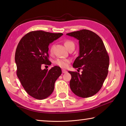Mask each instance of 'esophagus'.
<instances>
[{"label":"esophagus","instance_id":"obj_1","mask_svg":"<svg viewBox=\"0 0 126 126\" xmlns=\"http://www.w3.org/2000/svg\"><path fill=\"white\" fill-rule=\"evenodd\" d=\"M67 70H65V69H62V73H67Z\"/></svg>","mask_w":126,"mask_h":126}]
</instances>
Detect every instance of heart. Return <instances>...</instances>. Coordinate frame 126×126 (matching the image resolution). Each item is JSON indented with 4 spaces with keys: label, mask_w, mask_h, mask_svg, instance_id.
I'll return each instance as SVG.
<instances>
[{
    "label": "heart",
    "mask_w": 126,
    "mask_h": 126,
    "mask_svg": "<svg viewBox=\"0 0 126 126\" xmlns=\"http://www.w3.org/2000/svg\"><path fill=\"white\" fill-rule=\"evenodd\" d=\"M64 46L67 48L69 50L71 48H74L75 47V45L73 41L70 40H66L64 42ZM53 51V46H52L50 48V52H52ZM70 62V59H63V58H58L54 61V64L56 65L59 66L61 68H65L68 67V64Z\"/></svg>",
    "instance_id": "obj_1"
}]
</instances>
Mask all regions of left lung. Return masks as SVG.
Listing matches in <instances>:
<instances>
[{
	"instance_id": "1",
	"label": "left lung",
	"mask_w": 126,
	"mask_h": 126,
	"mask_svg": "<svg viewBox=\"0 0 126 126\" xmlns=\"http://www.w3.org/2000/svg\"><path fill=\"white\" fill-rule=\"evenodd\" d=\"M67 35L79 40V55L73 66L83 70L81 74L69 71L72 75L70 88L78 96H92L101 89L109 72V56L104 42L97 34L88 30Z\"/></svg>"
}]
</instances>
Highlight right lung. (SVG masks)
Masks as SVG:
<instances>
[{"label": "right lung", "mask_w": 126, "mask_h": 126, "mask_svg": "<svg viewBox=\"0 0 126 126\" xmlns=\"http://www.w3.org/2000/svg\"><path fill=\"white\" fill-rule=\"evenodd\" d=\"M63 35L41 30L31 31L18 43L15 56L17 76L27 93L35 99L43 100L51 95L55 81L62 74L58 66L49 70H42L41 66L51 64L48 46Z\"/></svg>", "instance_id": "1"}]
</instances>
